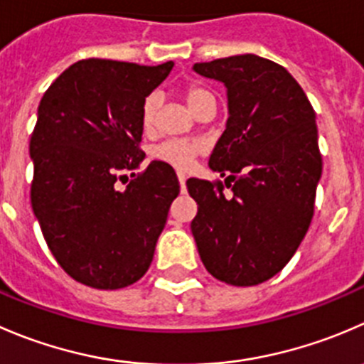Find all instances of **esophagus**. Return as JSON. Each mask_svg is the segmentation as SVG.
Wrapping results in <instances>:
<instances>
[{
	"label": "esophagus",
	"instance_id": "1",
	"mask_svg": "<svg viewBox=\"0 0 364 364\" xmlns=\"http://www.w3.org/2000/svg\"><path fill=\"white\" fill-rule=\"evenodd\" d=\"M178 179H179V186H181V192H186V178L183 172H178Z\"/></svg>",
	"mask_w": 364,
	"mask_h": 364
}]
</instances>
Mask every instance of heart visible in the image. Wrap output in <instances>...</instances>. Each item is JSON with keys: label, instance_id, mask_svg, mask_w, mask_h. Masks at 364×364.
<instances>
[{"label": "heart", "instance_id": "1", "mask_svg": "<svg viewBox=\"0 0 364 364\" xmlns=\"http://www.w3.org/2000/svg\"><path fill=\"white\" fill-rule=\"evenodd\" d=\"M183 97L188 103V107L192 108V112H196L206 101L213 100L210 90L203 83H199V81L186 83L185 88H183ZM158 110H160V96L156 92L144 97L142 107H140V124H142L144 132H153L154 126H156ZM200 153H203V144L199 140L188 139L164 140V142L154 146L153 151H151L154 160L164 161V164L179 168V171H186Z\"/></svg>", "mask_w": 364, "mask_h": 364}]
</instances>
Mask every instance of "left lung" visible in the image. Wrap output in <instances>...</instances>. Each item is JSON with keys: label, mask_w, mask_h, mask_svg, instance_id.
Returning a JSON list of instances; mask_svg holds the SVG:
<instances>
[{"label": "left lung", "mask_w": 364, "mask_h": 364, "mask_svg": "<svg viewBox=\"0 0 364 364\" xmlns=\"http://www.w3.org/2000/svg\"><path fill=\"white\" fill-rule=\"evenodd\" d=\"M228 87L229 119L210 156L224 183L190 178L192 235L211 276L232 287L270 279L291 259L315 211L322 154L315 110L279 63L257 55L200 62Z\"/></svg>", "instance_id": "left-lung-1"}]
</instances>
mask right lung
<instances>
[{
    "mask_svg": "<svg viewBox=\"0 0 364 364\" xmlns=\"http://www.w3.org/2000/svg\"><path fill=\"white\" fill-rule=\"evenodd\" d=\"M172 65L80 60L42 96L30 140L31 208L51 254L77 283L119 290L153 261L179 181L164 161L135 172L146 156L140 107ZM126 171L132 179L121 189Z\"/></svg>",
    "mask_w": 364,
    "mask_h": 364,
    "instance_id": "1",
    "label": "right lung"
}]
</instances>
